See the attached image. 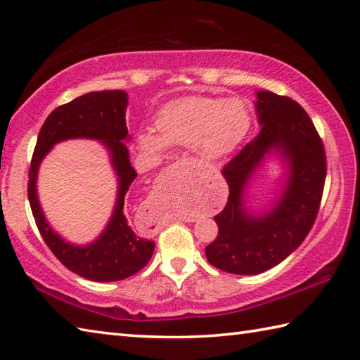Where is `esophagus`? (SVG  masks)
Returning a JSON list of instances; mask_svg holds the SVG:
<instances>
[{
  "label": "esophagus",
  "instance_id": "obj_1",
  "mask_svg": "<svg viewBox=\"0 0 360 360\" xmlns=\"http://www.w3.org/2000/svg\"><path fill=\"white\" fill-rule=\"evenodd\" d=\"M184 220H186V218H184ZM186 221H193V218H187V220Z\"/></svg>",
  "mask_w": 360,
  "mask_h": 360
}]
</instances>
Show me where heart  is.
I'll use <instances>...</instances> for the list:
<instances>
[{"instance_id":"b5f03b06","label":"heart","mask_w":360,"mask_h":360,"mask_svg":"<svg viewBox=\"0 0 360 360\" xmlns=\"http://www.w3.org/2000/svg\"><path fill=\"white\" fill-rule=\"evenodd\" d=\"M251 112L238 98L190 96L167 104L153 131L140 132V145L162 153L167 145H192L209 159L221 158L242 142L251 128Z\"/></svg>"}]
</instances>
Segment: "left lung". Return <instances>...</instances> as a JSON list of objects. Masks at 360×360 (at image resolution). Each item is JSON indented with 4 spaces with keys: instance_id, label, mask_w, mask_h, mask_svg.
Listing matches in <instances>:
<instances>
[{
    "instance_id": "obj_1",
    "label": "left lung",
    "mask_w": 360,
    "mask_h": 360,
    "mask_svg": "<svg viewBox=\"0 0 360 360\" xmlns=\"http://www.w3.org/2000/svg\"><path fill=\"white\" fill-rule=\"evenodd\" d=\"M256 109L262 128L223 167L229 196L214 217L218 236L206 246L209 264L234 274L262 273L298 248L319 215L326 179L325 146L307 112L288 96L265 90L257 91ZM271 149L283 156L291 173L275 209L252 217L243 207V190Z\"/></svg>"
}]
</instances>
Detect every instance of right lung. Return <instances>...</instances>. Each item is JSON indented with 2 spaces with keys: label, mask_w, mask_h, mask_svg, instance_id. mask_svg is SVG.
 Listing matches in <instances>:
<instances>
[{
  "label": "right lung",
  "mask_w": 360,
  "mask_h": 360,
  "mask_svg": "<svg viewBox=\"0 0 360 360\" xmlns=\"http://www.w3.org/2000/svg\"><path fill=\"white\" fill-rule=\"evenodd\" d=\"M126 105L128 95L123 90L90 91L59 105L41 126L31 159L27 198L40 236L70 271L98 283H112L132 276L150 262L154 251V242L139 237L123 214L124 196L137 178L129 162L128 148L123 143L124 139H129L124 118ZM79 136L101 139L110 148L120 184L117 206L108 228L96 243L87 247L70 245L49 228L34 190L38 165L51 146L62 139Z\"/></svg>",
  "instance_id": "right-lung-1"
}]
</instances>
